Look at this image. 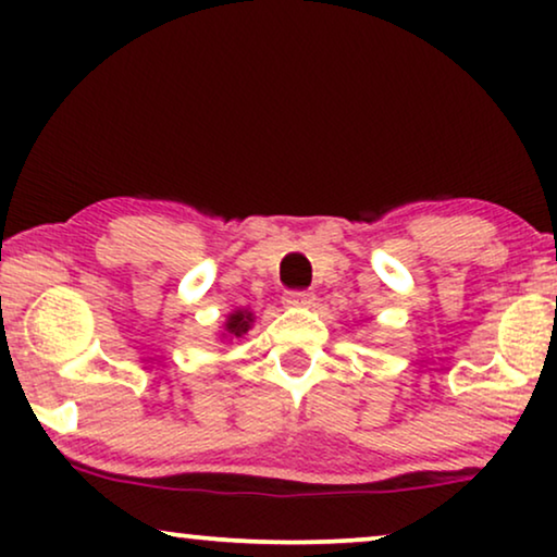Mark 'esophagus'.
<instances>
[{
	"label": "esophagus",
	"instance_id": "esophagus-1",
	"mask_svg": "<svg viewBox=\"0 0 557 557\" xmlns=\"http://www.w3.org/2000/svg\"><path fill=\"white\" fill-rule=\"evenodd\" d=\"M286 307H311L314 304V294L309 292H286L284 294Z\"/></svg>",
	"mask_w": 557,
	"mask_h": 557
}]
</instances>
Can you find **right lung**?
Instances as JSON below:
<instances>
[{"label": "right lung", "mask_w": 557, "mask_h": 557, "mask_svg": "<svg viewBox=\"0 0 557 557\" xmlns=\"http://www.w3.org/2000/svg\"><path fill=\"white\" fill-rule=\"evenodd\" d=\"M253 324H256L253 311H250L248 307H238L227 314V319L218 330L215 337L220 345H233V342L243 339V334H248L250 330H253Z\"/></svg>", "instance_id": "add662e5"}]
</instances>
